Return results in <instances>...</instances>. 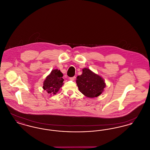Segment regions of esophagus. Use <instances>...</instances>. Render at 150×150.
<instances>
[{"instance_id": "obj_1", "label": "esophagus", "mask_w": 150, "mask_h": 150, "mask_svg": "<svg viewBox=\"0 0 150 150\" xmlns=\"http://www.w3.org/2000/svg\"><path fill=\"white\" fill-rule=\"evenodd\" d=\"M75 76H74V77H71V78H70L69 79L70 80H72V81H73V80H75Z\"/></svg>"}]
</instances>
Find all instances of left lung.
<instances>
[{
  "label": "left lung",
  "mask_w": 150,
  "mask_h": 150,
  "mask_svg": "<svg viewBox=\"0 0 150 150\" xmlns=\"http://www.w3.org/2000/svg\"><path fill=\"white\" fill-rule=\"evenodd\" d=\"M76 81L80 92L89 98L99 96L106 87L104 80L87 68L83 69L82 74L77 76Z\"/></svg>",
  "instance_id": "left-lung-1"
}]
</instances>
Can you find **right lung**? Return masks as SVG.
Instances as JSON below:
<instances>
[{
    "label": "right lung",
    "instance_id": "right-lung-1",
    "mask_svg": "<svg viewBox=\"0 0 150 150\" xmlns=\"http://www.w3.org/2000/svg\"><path fill=\"white\" fill-rule=\"evenodd\" d=\"M63 74L58 69L53 70L43 83V89L49 94H56L64 84Z\"/></svg>",
    "mask_w": 150,
    "mask_h": 150
}]
</instances>
